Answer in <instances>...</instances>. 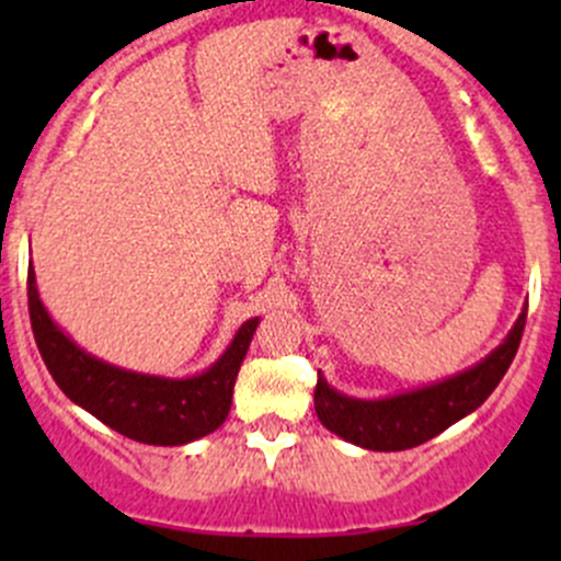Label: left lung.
I'll return each mask as SVG.
<instances>
[{"mask_svg": "<svg viewBox=\"0 0 561 561\" xmlns=\"http://www.w3.org/2000/svg\"><path fill=\"white\" fill-rule=\"evenodd\" d=\"M526 322V304L502 339L500 347L458 375L445 380L404 390V393L380 396V399H355L328 386L325 377H317L314 412L322 426L336 437L366 450H407L428 443L445 428L478 410L491 390L500 386L507 366L516 358Z\"/></svg>", "mask_w": 561, "mask_h": 561, "instance_id": "obj_1", "label": "left lung"}]
</instances>
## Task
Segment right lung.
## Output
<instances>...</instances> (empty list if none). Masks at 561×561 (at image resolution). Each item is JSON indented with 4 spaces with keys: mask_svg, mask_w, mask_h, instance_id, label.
Segmentation results:
<instances>
[{
    "mask_svg": "<svg viewBox=\"0 0 561 561\" xmlns=\"http://www.w3.org/2000/svg\"><path fill=\"white\" fill-rule=\"evenodd\" d=\"M30 317L39 355L72 404L135 443L165 448L195 443L222 426L233 404L236 377L260 322V317L241 322L208 369L190 377H162L107 364L72 342L39 301L35 268H30Z\"/></svg>",
    "mask_w": 561,
    "mask_h": 561,
    "instance_id": "obj_1",
    "label": "right lung"
}]
</instances>
